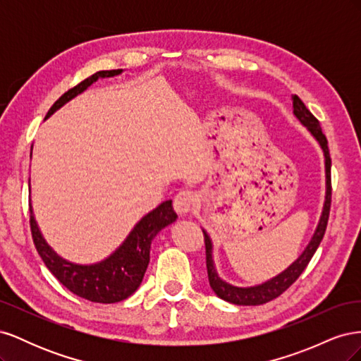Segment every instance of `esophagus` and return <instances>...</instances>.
Here are the masks:
<instances>
[{"instance_id": "1", "label": "esophagus", "mask_w": 361, "mask_h": 361, "mask_svg": "<svg viewBox=\"0 0 361 361\" xmlns=\"http://www.w3.org/2000/svg\"><path fill=\"white\" fill-rule=\"evenodd\" d=\"M194 202H195L194 192L190 190H182L176 195H174V200H173L174 211L180 215L188 214L192 209Z\"/></svg>"}]
</instances>
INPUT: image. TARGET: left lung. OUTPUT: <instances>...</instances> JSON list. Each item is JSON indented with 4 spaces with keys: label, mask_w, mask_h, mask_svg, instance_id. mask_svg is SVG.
Wrapping results in <instances>:
<instances>
[{
    "label": "left lung",
    "mask_w": 361,
    "mask_h": 361,
    "mask_svg": "<svg viewBox=\"0 0 361 361\" xmlns=\"http://www.w3.org/2000/svg\"><path fill=\"white\" fill-rule=\"evenodd\" d=\"M292 104H293V114L297 117L300 122L309 129V133L318 141L324 157H325V183H326V192H325V203H324V209L318 227H316L314 235L312 236L309 245L305 247V250L301 253V256L293 262L292 265H289L285 271L280 272L279 276L272 277L271 280L262 283V285L257 286H251V288H238L232 286L221 280L216 274V269L214 265V259H212V243L211 238L203 231L204 235V247H206V269H207V279H209V285L212 290L220 297L221 300H226L232 304L238 305H259V304H265L271 300H274L285 292L292 283H295L301 272L305 269V267L309 265L310 259L313 257L314 251L318 250L322 238L325 235V228L326 223H329V216H330V207H331V158H330V150H329V141H326V137L324 135L321 125L309 110L307 106L304 105V102L300 99L297 94L292 96Z\"/></svg>",
    "instance_id": "obj_1"
}]
</instances>
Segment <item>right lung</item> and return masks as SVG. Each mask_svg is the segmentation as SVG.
I'll return each mask as SVG.
<instances>
[{"mask_svg": "<svg viewBox=\"0 0 361 361\" xmlns=\"http://www.w3.org/2000/svg\"><path fill=\"white\" fill-rule=\"evenodd\" d=\"M122 69L101 71L96 72L89 78L81 81L73 89L68 90L56 101L45 118L56 113L60 106L76 94L82 93L87 87H90L99 78H110V76L120 75ZM176 212L173 211L171 200L162 202L154 211H150L135 224L128 238L123 241L111 256L93 265H78L64 260L54 251L42 236L39 226L32 215L30 204V227L32 243H35L37 253L45 262L47 268L52 272L56 279L66 286L71 292L93 302L111 304L126 300L133 295L143 281L145 272L150 260V244L158 235L161 228L176 221Z\"/></svg>", "mask_w": 361, "mask_h": 361, "instance_id": "right-lung-1", "label": "right lung"}]
</instances>
